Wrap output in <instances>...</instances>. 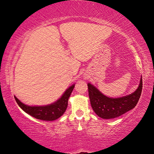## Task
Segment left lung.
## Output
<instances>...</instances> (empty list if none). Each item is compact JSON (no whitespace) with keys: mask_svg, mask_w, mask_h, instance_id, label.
Returning <instances> with one entry per match:
<instances>
[{"mask_svg":"<svg viewBox=\"0 0 154 154\" xmlns=\"http://www.w3.org/2000/svg\"><path fill=\"white\" fill-rule=\"evenodd\" d=\"M88 87L91 106L95 113L103 119H113L131 110L137 105L142 92V77H140L137 89L133 93L122 97H108L90 83H88Z\"/></svg>","mask_w":154,"mask_h":154,"instance_id":"left-lung-1","label":"left lung"}]
</instances>
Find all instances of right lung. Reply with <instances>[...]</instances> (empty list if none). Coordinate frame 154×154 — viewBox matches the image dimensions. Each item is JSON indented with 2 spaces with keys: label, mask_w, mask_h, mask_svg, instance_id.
I'll return each mask as SVG.
<instances>
[{
  "label": "right lung",
  "mask_w": 154,
  "mask_h": 154,
  "mask_svg": "<svg viewBox=\"0 0 154 154\" xmlns=\"http://www.w3.org/2000/svg\"><path fill=\"white\" fill-rule=\"evenodd\" d=\"M74 87L75 84L71 85L56 102L47 105L29 106L21 102L15 96L14 98L20 107L30 116L41 120L54 121L60 118L66 111L68 106V100Z\"/></svg>",
  "instance_id": "1"
}]
</instances>
